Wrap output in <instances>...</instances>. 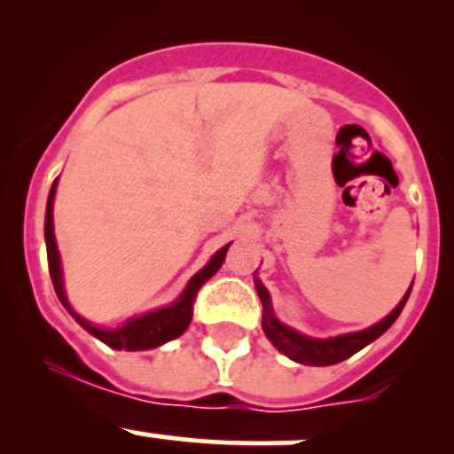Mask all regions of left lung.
<instances>
[{
	"label": "left lung",
	"mask_w": 454,
	"mask_h": 454,
	"mask_svg": "<svg viewBox=\"0 0 454 454\" xmlns=\"http://www.w3.org/2000/svg\"><path fill=\"white\" fill-rule=\"evenodd\" d=\"M254 287L261 303H263V318H261V327H263V333L268 336V340L272 342L281 354H286L287 358L294 360V363L312 364V367H327V364H336V363H342V360L351 358V356L358 354L363 347H367L369 342L375 340V338L382 336V333L395 323L402 309H404L413 283H411V287L406 290V294L402 296L400 303L395 305V309H393L391 314L384 316L380 323L371 325V327L363 329V332L340 333V336H333V338L305 336V333L283 325L281 320L274 316L270 292L265 290V286L261 283L259 277H254Z\"/></svg>",
	"instance_id": "left-lung-1"
}]
</instances>
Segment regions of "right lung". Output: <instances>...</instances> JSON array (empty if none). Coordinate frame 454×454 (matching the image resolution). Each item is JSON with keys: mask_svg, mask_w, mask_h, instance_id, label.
<instances>
[{"mask_svg": "<svg viewBox=\"0 0 454 454\" xmlns=\"http://www.w3.org/2000/svg\"><path fill=\"white\" fill-rule=\"evenodd\" d=\"M57 182L59 177L54 180L52 189H50L48 206H45V250H48V265H50V277H52V283H54V292H57L63 308L70 312L72 318H74L85 332H90L91 336L98 338L100 342H105V345L112 347V349H125V351L155 349V347L182 336V333L186 332V327L191 325V318H193L195 294H198L200 287L204 286V283L208 281L219 268H222L231 244H226L223 248H219L217 253L210 256L208 263H206L198 274L191 277V281L186 283L184 292H182L171 305H164V308L153 309V312L134 316V318L125 320L121 327H100V325L90 323V320H85L83 316L76 314L74 308L70 305V301H67L66 286H63L61 254H59V248H57V237H54V217H52Z\"/></svg>", "mask_w": 454, "mask_h": 454, "instance_id": "right-lung-1", "label": "right lung"}]
</instances>
